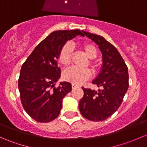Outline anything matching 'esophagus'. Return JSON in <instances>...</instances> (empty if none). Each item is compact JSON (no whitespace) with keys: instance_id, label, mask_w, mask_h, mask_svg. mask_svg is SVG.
I'll use <instances>...</instances> for the list:
<instances>
[{"instance_id":"obj_1","label":"esophagus","mask_w":147,"mask_h":147,"mask_svg":"<svg viewBox=\"0 0 147 147\" xmlns=\"http://www.w3.org/2000/svg\"><path fill=\"white\" fill-rule=\"evenodd\" d=\"M72 89H75V88H77V87H79V86L77 85V84H72Z\"/></svg>"}]
</instances>
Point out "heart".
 <instances>
[{"mask_svg": "<svg viewBox=\"0 0 147 147\" xmlns=\"http://www.w3.org/2000/svg\"><path fill=\"white\" fill-rule=\"evenodd\" d=\"M80 49L84 51L87 57L90 59H94L97 55V49L91 43H83L80 45ZM72 47L69 45L63 46L60 50L58 55V61L63 66H68L71 61L72 56ZM90 65L93 69L97 68V64L94 62H90ZM91 77V72L88 69H78L72 67L67 69L63 74L65 80L72 82L73 84H80Z\"/></svg>", "mask_w": 147, "mask_h": 147, "instance_id": "heart-1", "label": "heart"}]
</instances>
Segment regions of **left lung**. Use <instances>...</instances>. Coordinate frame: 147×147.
<instances>
[{"mask_svg": "<svg viewBox=\"0 0 147 147\" xmlns=\"http://www.w3.org/2000/svg\"><path fill=\"white\" fill-rule=\"evenodd\" d=\"M98 45L102 56L100 73L92 81L98 91L82 87L84 96L80 100V113L91 121H103L112 116L121 105L129 87L128 68L120 53L103 37L84 32Z\"/></svg>", "mask_w": 147, "mask_h": 147, "instance_id": "8db88e82", "label": "left lung"}]
</instances>
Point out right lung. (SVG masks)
<instances>
[{
	"instance_id": "add662e5",
	"label": "right lung",
	"mask_w": 147,
	"mask_h": 147,
	"mask_svg": "<svg viewBox=\"0 0 147 147\" xmlns=\"http://www.w3.org/2000/svg\"><path fill=\"white\" fill-rule=\"evenodd\" d=\"M80 30H57L40 42L20 69L18 88L23 108L30 117L38 122H49L58 117L63 100L72 90L68 82L55 84L60 78L58 67L60 50L67 40L77 35L84 37Z\"/></svg>"
}]
</instances>
